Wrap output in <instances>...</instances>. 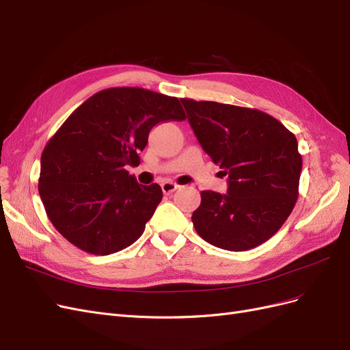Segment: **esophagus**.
Listing matches in <instances>:
<instances>
[{
    "mask_svg": "<svg viewBox=\"0 0 350 350\" xmlns=\"http://www.w3.org/2000/svg\"><path fill=\"white\" fill-rule=\"evenodd\" d=\"M178 188H179V185L175 184V183H171V181H166V183L162 184V191H163L165 194H171V193L176 191Z\"/></svg>",
    "mask_w": 350,
    "mask_h": 350,
    "instance_id": "esophagus-1",
    "label": "esophagus"
}]
</instances>
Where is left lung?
<instances>
[{
    "mask_svg": "<svg viewBox=\"0 0 350 350\" xmlns=\"http://www.w3.org/2000/svg\"><path fill=\"white\" fill-rule=\"evenodd\" d=\"M203 150L228 176V193L201 191L191 220L211 245L247 251L282 228L298 200L302 157L296 137L269 113L181 99Z\"/></svg>",
    "mask_w": 350,
    "mask_h": 350,
    "instance_id": "left-lung-1",
    "label": "left lung"
}]
</instances>
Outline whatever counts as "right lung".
Masks as SVG:
<instances>
[{"label":"right lung","mask_w":350,"mask_h":350,"mask_svg":"<svg viewBox=\"0 0 350 350\" xmlns=\"http://www.w3.org/2000/svg\"><path fill=\"white\" fill-rule=\"evenodd\" d=\"M183 120L176 98L140 88L107 89L80 105L40 157L39 196L59 234L94 256L139 239L163 194L126 167L140 165L156 124Z\"/></svg>","instance_id":"1"}]
</instances>
